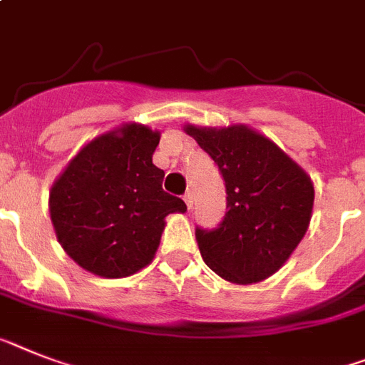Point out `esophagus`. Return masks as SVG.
Segmentation results:
<instances>
[{
    "instance_id": "1",
    "label": "esophagus",
    "mask_w": 365,
    "mask_h": 365,
    "mask_svg": "<svg viewBox=\"0 0 365 365\" xmlns=\"http://www.w3.org/2000/svg\"><path fill=\"white\" fill-rule=\"evenodd\" d=\"M183 202H185V206L191 210V207H192V192L191 191H187L185 195H183Z\"/></svg>"
}]
</instances>
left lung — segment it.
<instances>
[{"label": "left lung", "mask_w": 365, "mask_h": 365, "mask_svg": "<svg viewBox=\"0 0 365 365\" xmlns=\"http://www.w3.org/2000/svg\"><path fill=\"white\" fill-rule=\"evenodd\" d=\"M219 168L226 215L217 228H195L211 271L235 284H252L284 265L304 237L314 207L310 178L274 143L256 131L185 128Z\"/></svg>", "instance_id": "1"}]
</instances>
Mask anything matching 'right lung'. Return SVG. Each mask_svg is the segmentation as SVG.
Returning a JSON list of instances; mask_svg holds the SVG:
<instances>
[{"label": "right lung", "instance_id": "add662e5", "mask_svg": "<svg viewBox=\"0 0 365 365\" xmlns=\"http://www.w3.org/2000/svg\"><path fill=\"white\" fill-rule=\"evenodd\" d=\"M159 133L125 124L91 140L64 168L50 192V213L64 252L98 277H130L158 250L165 217L185 211L161 187L152 163Z\"/></svg>", "mask_w": 365, "mask_h": 365}]
</instances>
